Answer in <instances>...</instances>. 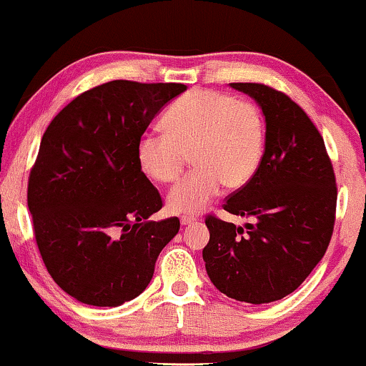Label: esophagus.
<instances>
[{"label": "esophagus", "instance_id": "esophagus-1", "mask_svg": "<svg viewBox=\"0 0 366 366\" xmlns=\"http://www.w3.org/2000/svg\"><path fill=\"white\" fill-rule=\"evenodd\" d=\"M194 219H197V217H187V214H183L182 218H179V222H182V224L183 227H187V224H189V223H193Z\"/></svg>", "mask_w": 366, "mask_h": 366}]
</instances>
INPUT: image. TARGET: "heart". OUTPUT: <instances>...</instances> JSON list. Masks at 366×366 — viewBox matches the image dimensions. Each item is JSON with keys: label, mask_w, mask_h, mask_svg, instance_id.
Returning a JSON list of instances; mask_svg holds the SVG:
<instances>
[{"label": "heart", "mask_w": 366, "mask_h": 366, "mask_svg": "<svg viewBox=\"0 0 366 366\" xmlns=\"http://www.w3.org/2000/svg\"><path fill=\"white\" fill-rule=\"evenodd\" d=\"M164 133L138 139V162L159 183L183 173L192 153L197 169L168 193L169 212L194 214L222 193L237 189L258 172L264 152V119L249 99L214 89H193L163 114Z\"/></svg>", "instance_id": "obj_1"}]
</instances>
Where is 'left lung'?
Segmentation results:
<instances>
[{
  "instance_id": "1",
  "label": "left lung",
  "mask_w": 366,
  "mask_h": 366,
  "mask_svg": "<svg viewBox=\"0 0 366 366\" xmlns=\"http://www.w3.org/2000/svg\"><path fill=\"white\" fill-rule=\"evenodd\" d=\"M264 114V153L254 177L223 209L253 218L244 228L208 214L204 267L219 292L238 302H277L302 285L327 252L337 213V182L322 134L288 94L262 83H229Z\"/></svg>"
}]
</instances>
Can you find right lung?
I'll return each mask as SVG.
<instances>
[{"label": "right lung", "instance_id": "add662e5", "mask_svg": "<svg viewBox=\"0 0 366 366\" xmlns=\"http://www.w3.org/2000/svg\"><path fill=\"white\" fill-rule=\"evenodd\" d=\"M182 83L99 84L48 124L28 179L33 233L48 273L78 302L118 307L152 282L177 217L147 222L163 207L138 162V139Z\"/></svg>", "mask_w": 366, "mask_h": 366}]
</instances>
